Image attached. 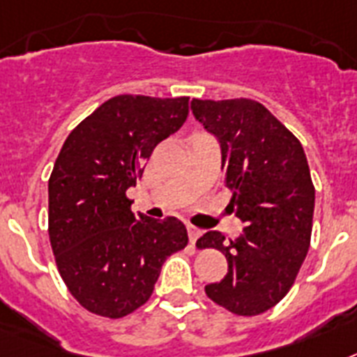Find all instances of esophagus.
Returning <instances> with one entry per match:
<instances>
[{"label": "esophagus", "instance_id": "obj_1", "mask_svg": "<svg viewBox=\"0 0 357 357\" xmlns=\"http://www.w3.org/2000/svg\"><path fill=\"white\" fill-rule=\"evenodd\" d=\"M200 234H202V231H200L199 228H195L193 225H188V235H190V243H195L197 238L200 237Z\"/></svg>", "mask_w": 357, "mask_h": 357}]
</instances>
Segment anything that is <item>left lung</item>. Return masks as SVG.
Instances as JSON below:
<instances>
[{
  "instance_id": "obj_1",
  "label": "left lung",
  "mask_w": 357,
  "mask_h": 357,
  "mask_svg": "<svg viewBox=\"0 0 357 357\" xmlns=\"http://www.w3.org/2000/svg\"><path fill=\"white\" fill-rule=\"evenodd\" d=\"M191 111L217 137L229 206L243 234L208 231L199 248H215L228 273L206 296L237 316H257L278 305L296 281L312 235L316 190L301 142L263 104L250 98L199 100Z\"/></svg>"
}]
</instances>
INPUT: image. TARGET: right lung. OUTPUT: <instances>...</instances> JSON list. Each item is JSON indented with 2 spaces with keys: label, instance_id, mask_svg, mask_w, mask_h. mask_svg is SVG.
I'll use <instances>...</instances> for the list:
<instances>
[{
  "label": "right lung",
  "instance_id": "right-lung-1",
  "mask_svg": "<svg viewBox=\"0 0 357 357\" xmlns=\"http://www.w3.org/2000/svg\"><path fill=\"white\" fill-rule=\"evenodd\" d=\"M190 98L120 94L100 105L63 142L49 178V238L66 287L96 316H128L151 297L160 268L188 244L175 217L131 211L153 149L182 128Z\"/></svg>",
  "mask_w": 357,
  "mask_h": 357
}]
</instances>
